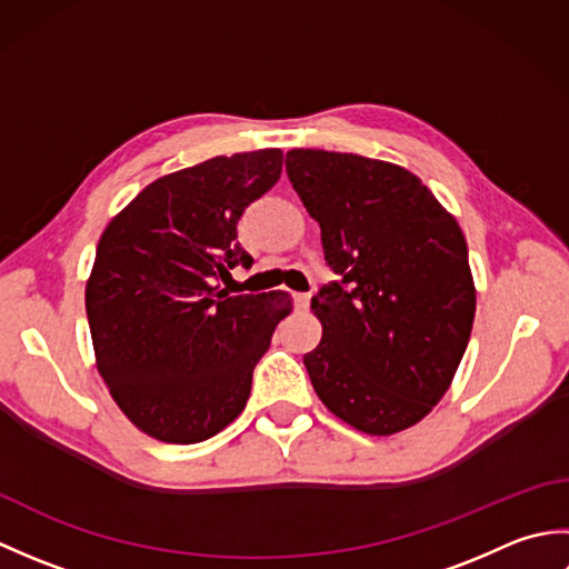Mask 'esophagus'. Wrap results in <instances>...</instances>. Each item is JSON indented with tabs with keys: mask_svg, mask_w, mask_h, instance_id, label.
<instances>
[{
	"mask_svg": "<svg viewBox=\"0 0 569 569\" xmlns=\"http://www.w3.org/2000/svg\"><path fill=\"white\" fill-rule=\"evenodd\" d=\"M296 308L298 310H306L310 306V293H296Z\"/></svg>",
	"mask_w": 569,
	"mask_h": 569,
	"instance_id": "obj_1",
	"label": "esophagus"
}]
</instances>
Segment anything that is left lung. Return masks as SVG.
Listing matches in <instances>:
<instances>
[{"instance_id": "8db88e82", "label": "left lung", "mask_w": 569, "mask_h": 569, "mask_svg": "<svg viewBox=\"0 0 569 569\" xmlns=\"http://www.w3.org/2000/svg\"><path fill=\"white\" fill-rule=\"evenodd\" d=\"M286 173L337 276L312 298L322 322L303 357L312 389L361 432L416 426L450 389L475 322L462 229L401 166L293 149Z\"/></svg>"}]
</instances>
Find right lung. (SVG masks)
Returning a JSON list of instances; mask_svg holds the SVG:
<instances>
[{
	"label": "right lung",
	"instance_id": "obj_1",
	"mask_svg": "<svg viewBox=\"0 0 569 569\" xmlns=\"http://www.w3.org/2000/svg\"><path fill=\"white\" fill-rule=\"evenodd\" d=\"M281 168L278 149L214 156L153 180L100 237L84 291L98 369L156 440L192 445L227 428L291 310L278 291L227 296L217 283L251 269L237 222Z\"/></svg>",
	"mask_w": 569,
	"mask_h": 569
}]
</instances>
